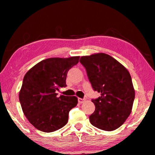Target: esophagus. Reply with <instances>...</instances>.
Wrapping results in <instances>:
<instances>
[{
  "mask_svg": "<svg viewBox=\"0 0 155 155\" xmlns=\"http://www.w3.org/2000/svg\"><path fill=\"white\" fill-rule=\"evenodd\" d=\"M84 101H85V99H84V98H78V102H79V104H83Z\"/></svg>",
  "mask_w": 155,
  "mask_h": 155,
  "instance_id": "obj_1",
  "label": "esophagus"
}]
</instances>
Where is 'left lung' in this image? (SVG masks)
Wrapping results in <instances>:
<instances>
[{
    "instance_id": "left-lung-1",
    "label": "left lung",
    "mask_w": 155,
    "mask_h": 155,
    "mask_svg": "<svg viewBox=\"0 0 155 155\" xmlns=\"http://www.w3.org/2000/svg\"><path fill=\"white\" fill-rule=\"evenodd\" d=\"M94 91L101 96L92 99L95 110L89 116L91 124L104 131H114L131 114L135 91L129 71L120 62L104 53L82 57Z\"/></svg>"
}]
</instances>
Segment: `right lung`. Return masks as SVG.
Returning <instances> with one entry per match:
<instances>
[{
    "mask_svg": "<svg viewBox=\"0 0 155 155\" xmlns=\"http://www.w3.org/2000/svg\"><path fill=\"white\" fill-rule=\"evenodd\" d=\"M80 57L42 60L24 75L19 102L29 122L40 131L50 133L67 124L69 112L78 104L76 96L61 95L57 91L66 87L68 71Z\"/></svg>",
    "mask_w": 155,
    "mask_h": 155,
    "instance_id": "1",
    "label": "right lung"
}]
</instances>
